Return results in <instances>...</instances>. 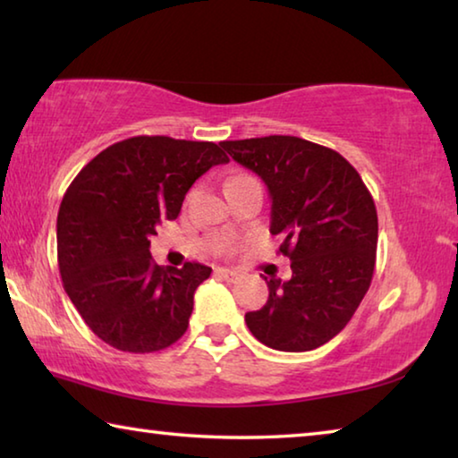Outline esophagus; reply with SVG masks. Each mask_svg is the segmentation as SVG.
Here are the masks:
<instances>
[{"label":"esophagus","mask_w":458,"mask_h":458,"mask_svg":"<svg viewBox=\"0 0 458 458\" xmlns=\"http://www.w3.org/2000/svg\"><path fill=\"white\" fill-rule=\"evenodd\" d=\"M216 275H218L222 281H226V283H234V281H238V270H234V268H216Z\"/></svg>","instance_id":"obj_1"}]
</instances>
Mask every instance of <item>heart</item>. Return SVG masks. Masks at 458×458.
Wrapping results in <instances>:
<instances>
[{
    "instance_id": "heart-1",
    "label": "heart",
    "mask_w": 458,
    "mask_h": 458,
    "mask_svg": "<svg viewBox=\"0 0 458 458\" xmlns=\"http://www.w3.org/2000/svg\"><path fill=\"white\" fill-rule=\"evenodd\" d=\"M236 177H246V175H236Z\"/></svg>"
}]
</instances>
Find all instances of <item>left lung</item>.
<instances>
[{
  "instance_id": "8db88e82",
  "label": "left lung",
  "mask_w": 458,
  "mask_h": 458,
  "mask_svg": "<svg viewBox=\"0 0 458 458\" xmlns=\"http://www.w3.org/2000/svg\"><path fill=\"white\" fill-rule=\"evenodd\" d=\"M270 193V234L281 236L293 276L265 281L267 305L248 329L278 352H311L345 327L376 267L377 212L355 167L329 147L291 135L222 141Z\"/></svg>"
}]
</instances>
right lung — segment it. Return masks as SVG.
Instances as JSON below:
<instances>
[{"mask_svg": "<svg viewBox=\"0 0 458 458\" xmlns=\"http://www.w3.org/2000/svg\"><path fill=\"white\" fill-rule=\"evenodd\" d=\"M220 164L228 157L212 141L139 135L106 147L68 185L56 222L62 284L114 350L153 353L188 329L193 293L212 268L155 265L149 238L159 222L180 216L193 182Z\"/></svg>", "mask_w": 458, "mask_h": 458, "instance_id": "right-lung-1", "label": "right lung"}]
</instances>
